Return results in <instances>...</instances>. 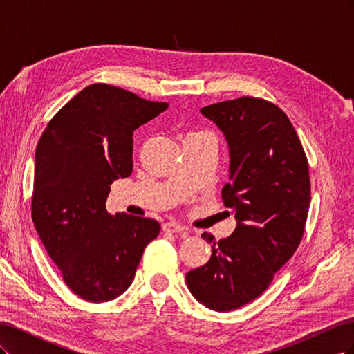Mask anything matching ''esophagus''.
<instances>
[{
  "mask_svg": "<svg viewBox=\"0 0 354 354\" xmlns=\"http://www.w3.org/2000/svg\"><path fill=\"white\" fill-rule=\"evenodd\" d=\"M162 229L165 232H169V233H183V232H187V229L185 226H181V224L177 223V221H167V223H164Z\"/></svg>",
  "mask_w": 354,
  "mask_h": 354,
  "instance_id": "obj_1",
  "label": "esophagus"
}]
</instances>
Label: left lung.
Listing matches in <instances>:
<instances>
[{"instance_id":"1","label":"left lung","mask_w":354,"mask_h":354,"mask_svg":"<svg viewBox=\"0 0 354 354\" xmlns=\"http://www.w3.org/2000/svg\"><path fill=\"white\" fill-rule=\"evenodd\" d=\"M201 113L226 138L223 199L236 229L218 242L202 233L212 246L211 259L190 270L186 283L205 307L230 312L260 297L297 251L310 205L308 164L289 118L270 102L241 97Z\"/></svg>"}]
</instances>
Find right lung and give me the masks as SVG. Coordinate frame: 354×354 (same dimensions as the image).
<instances>
[{"label": "right lung", "instance_id": "right-lung-1", "mask_svg": "<svg viewBox=\"0 0 354 354\" xmlns=\"http://www.w3.org/2000/svg\"><path fill=\"white\" fill-rule=\"evenodd\" d=\"M168 108L93 84L48 122L35 152L32 220L66 285L90 303L120 297L134 281L152 218L106 211L111 185L133 171V133Z\"/></svg>", "mask_w": 354, "mask_h": 354}]
</instances>
